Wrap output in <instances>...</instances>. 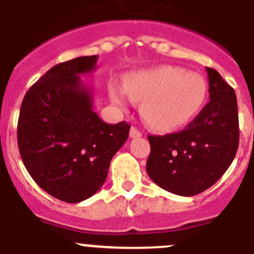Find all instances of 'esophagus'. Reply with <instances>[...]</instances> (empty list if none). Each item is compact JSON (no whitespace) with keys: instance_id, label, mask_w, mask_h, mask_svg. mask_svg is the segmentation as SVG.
<instances>
[{"instance_id":"esophagus-1","label":"esophagus","mask_w":254,"mask_h":254,"mask_svg":"<svg viewBox=\"0 0 254 254\" xmlns=\"http://www.w3.org/2000/svg\"><path fill=\"white\" fill-rule=\"evenodd\" d=\"M140 136H141V131L137 130L136 127H132L131 129H130V137H131V139H135V137H140Z\"/></svg>"}]
</instances>
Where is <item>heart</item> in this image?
I'll list each match as a JSON object with an SVG mask.
<instances>
[{
  "label": "heart",
  "instance_id": "heart-1",
  "mask_svg": "<svg viewBox=\"0 0 254 254\" xmlns=\"http://www.w3.org/2000/svg\"><path fill=\"white\" fill-rule=\"evenodd\" d=\"M125 89H114L112 99L125 107L130 97L144 100L141 114L150 127L171 130L193 119L207 95V84L201 75L179 67H159L132 73Z\"/></svg>",
  "mask_w": 254,
  "mask_h": 254
}]
</instances>
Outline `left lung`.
<instances>
[{
    "instance_id": "1",
    "label": "left lung",
    "mask_w": 254,
    "mask_h": 254,
    "mask_svg": "<svg viewBox=\"0 0 254 254\" xmlns=\"http://www.w3.org/2000/svg\"><path fill=\"white\" fill-rule=\"evenodd\" d=\"M210 102L184 130L147 136L146 172L169 192L195 196L218 181L238 149L237 98L217 70L206 68Z\"/></svg>"
}]
</instances>
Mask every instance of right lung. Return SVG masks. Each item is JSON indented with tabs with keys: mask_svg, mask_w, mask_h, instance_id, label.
<instances>
[{
	"mask_svg": "<svg viewBox=\"0 0 254 254\" xmlns=\"http://www.w3.org/2000/svg\"><path fill=\"white\" fill-rule=\"evenodd\" d=\"M97 62L88 56L54 65L29 88L19 112L22 161L41 189L64 202L97 192L129 136V124H107L94 112V90L80 75L94 72Z\"/></svg>",
	"mask_w": 254,
	"mask_h": 254,
	"instance_id": "obj_1",
	"label": "right lung"
}]
</instances>
